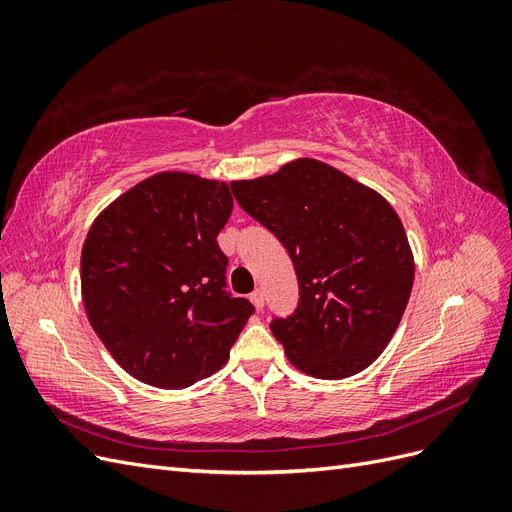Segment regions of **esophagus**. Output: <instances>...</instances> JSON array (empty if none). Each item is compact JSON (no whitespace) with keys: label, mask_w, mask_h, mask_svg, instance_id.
<instances>
[{"label":"esophagus","mask_w":512,"mask_h":512,"mask_svg":"<svg viewBox=\"0 0 512 512\" xmlns=\"http://www.w3.org/2000/svg\"><path fill=\"white\" fill-rule=\"evenodd\" d=\"M250 299H252V303H254L258 309L265 307V292H262V290H254Z\"/></svg>","instance_id":"1"}]
</instances>
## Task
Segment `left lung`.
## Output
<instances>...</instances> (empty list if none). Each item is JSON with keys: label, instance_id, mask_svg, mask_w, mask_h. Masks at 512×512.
<instances>
[{"label": "left lung", "instance_id": "obj_1", "mask_svg": "<svg viewBox=\"0 0 512 512\" xmlns=\"http://www.w3.org/2000/svg\"><path fill=\"white\" fill-rule=\"evenodd\" d=\"M230 190L280 239L297 271V309L271 322L288 361L322 380L350 378L374 363L399 327L414 282V256L395 209L312 158L232 181Z\"/></svg>", "mask_w": 512, "mask_h": 512}]
</instances>
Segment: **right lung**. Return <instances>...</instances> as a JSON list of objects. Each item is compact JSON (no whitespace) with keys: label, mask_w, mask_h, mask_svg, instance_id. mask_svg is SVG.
I'll use <instances>...</instances> for the list:
<instances>
[{"label":"right lung","mask_w":512,"mask_h":512,"mask_svg":"<svg viewBox=\"0 0 512 512\" xmlns=\"http://www.w3.org/2000/svg\"><path fill=\"white\" fill-rule=\"evenodd\" d=\"M232 213L228 183L158 173L91 224L81 290L91 327L130 376L185 389L218 371L254 305L226 292L218 245Z\"/></svg>","instance_id":"right-lung-1"}]
</instances>
